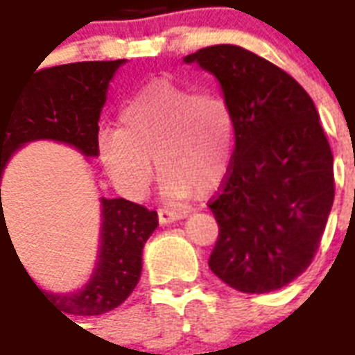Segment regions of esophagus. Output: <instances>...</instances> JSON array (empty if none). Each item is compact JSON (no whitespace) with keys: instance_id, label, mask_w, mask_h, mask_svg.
I'll return each mask as SVG.
<instances>
[{"instance_id":"34e87169","label":"esophagus","mask_w":355,"mask_h":355,"mask_svg":"<svg viewBox=\"0 0 355 355\" xmlns=\"http://www.w3.org/2000/svg\"><path fill=\"white\" fill-rule=\"evenodd\" d=\"M184 218L182 213L178 211H169V209H158V220L160 224H171V223H177Z\"/></svg>"}]
</instances>
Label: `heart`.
<instances>
[{"label": "heart", "mask_w": 355, "mask_h": 355, "mask_svg": "<svg viewBox=\"0 0 355 355\" xmlns=\"http://www.w3.org/2000/svg\"><path fill=\"white\" fill-rule=\"evenodd\" d=\"M120 128L98 135L96 151L112 182L131 198L149 191L157 166L164 195L186 200L211 191L233 158L235 128L226 100L171 80L148 83L123 103Z\"/></svg>", "instance_id": "obj_1"}]
</instances>
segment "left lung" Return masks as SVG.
Listing matches in <instances>:
<instances>
[{
    "mask_svg": "<svg viewBox=\"0 0 355 355\" xmlns=\"http://www.w3.org/2000/svg\"><path fill=\"white\" fill-rule=\"evenodd\" d=\"M184 63L217 78L232 111L235 151L209 204L218 239L209 268L227 286L266 293L312 262L334 204V157L312 98L282 69L239 45Z\"/></svg>",
    "mask_w": 355,
    "mask_h": 355,
    "instance_id": "8db88e82",
    "label": "left lung"
}]
</instances>
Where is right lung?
<instances>
[{
  "label": "right lung",
  "instance_id": "add662e5",
  "mask_svg": "<svg viewBox=\"0 0 355 355\" xmlns=\"http://www.w3.org/2000/svg\"><path fill=\"white\" fill-rule=\"evenodd\" d=\"M125 62H78L42 69L28 78L18 98L0 102V186L14 153L28 142L53 140L71 146L87 160L98 157L100 114L112 78ZM100 209L96 262L82 288L67 293L43 290L23 268L45 301L71 315H102L131 295L142 273L144 244L158 226L157 211L125 198L102 197ZM5 227L1 207L0 239Z\"/></svg>",
  "mask_w": 355,
  "mask_h": 355
}]
</instances>
